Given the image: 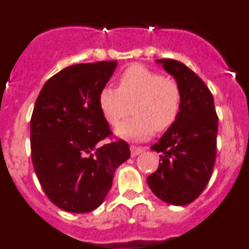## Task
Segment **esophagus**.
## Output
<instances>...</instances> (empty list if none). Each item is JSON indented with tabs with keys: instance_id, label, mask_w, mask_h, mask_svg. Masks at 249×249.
Wrapping results in <instances>:
<instances>
[{
	"instance_id": "1",
	"label": "esophagus",
	"mask_w": 249,
	"mask_h": 249,
	"mask_svg": "<svg viewBox=\"0 0 249 249\" xmlns=\"http://www.w3.org/2000/svg\"><path fill=\"white\" fill-rule=\"evenodd\" d=\"M144 151L143 147H140V146H131V155L132 156H137L140 153Z\"/></svg>"
}]
</instances>
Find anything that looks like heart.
<instances>
[{"instance_id": "obj_1", "label": "heart", "mask_w": 249, "mask_h": 249, "mask_svg": "<svg viewBox=\"0 0 249 249\" xmlns=\"http://www.w3.org/2000/svg\"><path fill=\"white\" fill-rule=\"evenodd\" d=\"M98 105L111 126H117L133 109L136 114L118 127L117 135L143 140L155 129L164 131L175 123L181 111L182 91L172 77L136 65L121 74L118 89L106 86L101 89Z\"/></svg>"}]
</instances>
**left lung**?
I'll return each instance as SVG.
<instances>
[{"mask_svg": "<svg viewBox=\"0 0 249 249\" xmlns=\"http://www.w3.org/2000/svg\"><path fill=\"white\" fill-rule=\"evenodd\" d=\"M157 62L181 87L182 105L175 123L151 147L160 153V160L147 183L162 201L186 206L203 192L212 176L218 116L210 89L192 70L176 59H157Z\"/></svg>", "mask_w": 249, "mask_h": 249, "instance_id": "1", "label": "left lung"}]
</instances>
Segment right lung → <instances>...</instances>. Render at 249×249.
<instances>
[{
    "mask_svg": "<svg viewBox=\"0 0 249 249\" xmlns=\"http://www.w3.org/2000/svg\"><path fill=\"white\" fill-rule=\"evenodd\" d=\"M116 61L63 68L43 85L31 117V157L50 201L72 213L96 210L111 190L114 171L131 156L126 141L112 138L100 91Z\"/></svg>",
    "mask_w": 249,
    "mask_h": 249,
    "instance_id": "add662e5",
    "label": "right lung"
}]
</instances>
